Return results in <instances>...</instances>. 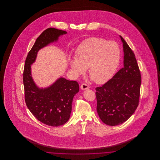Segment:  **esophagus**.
<instances>
[{
  "label": "esophagus",
  "instance_id": "1",
  "mask_svg": "<svg viewBox=\"0 0 160 160\" xmlns=\"http://www.w3.org/2000/svg\"><path fill=\"white\" fill-rule=\"evenodd\" d=\"M80 88H81V89L82 90H86V89H89L90 88V87L88 86V85H87V84H82L81 86H80Z\"/></svg>",
  "mask_w": 160,
  "mask_h": 160
}]
</instances>
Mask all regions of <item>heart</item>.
<instances>
[{"mask_svg": "<svg viewBox=\"0 0 160 160\" xmlns=\"http://www.w3.org/2000/svg\"><path fill=\"white\" fill-rule=\"evenodd\" d=\"M121 58V50L114 41L102 38L86 39L77 48L75 58L69 57V67L76 76L83 75L89 68L92 80L106 83L114 75Z\"/></svg>", "mask_w": 160, "mask_h": 160, "instance_id": "heart-1", "label": "heart"}]
</instances>
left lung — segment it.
<instances>
[{
    "instance_id": "left-lung-1",
    "label": "left lung",
    "mask_w": 160,
    "mask_h": 160,
    "mask_svg": "<svg viewBox=\"0 0 160 160\" xmlns=\"http://www.w3.org/2000/svg\"><path fill=\"white\" fill-rule=\"evenodd\" d=\"M119 37L123 44V67L106 83L96 88L98 114L110 126L127 121L137 109L140 97L141 75L135 55Z\"/></svg>"
}]
</instances>
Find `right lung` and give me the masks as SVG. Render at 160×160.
Segmentation results:
<instances>
[{
  "label": "right lung",
  "mask_w": 160,
  "mask_h": 160,
  "mask_svg": "<svg viewBox=\"0 0 160 160\" xmlns=\"http://www.w3.org/2000/svg\"><path fill=\"white\" fill-rule=\"evenodd\" d=\"M66 33V31L52 28L44 31L28 54L23 72L26 106L38 121L52 127L61 126L68 121L72 100L79 91V85L76 81L61 77L49 86L40 88L33 80L31 65L36 61L41 49L58 42L59 37Z\"/></svg>",
  "instance_id": "obj_1"
}]
</instances>
